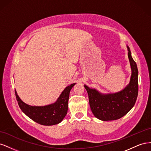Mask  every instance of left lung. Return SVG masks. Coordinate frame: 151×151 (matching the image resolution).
<instances>
[{"label": "left lung", "instance_id": "left-lung-1", "mask_svg": "<svg viewBox=\"0 0 151 151\" xmlns=\"http://www.w3.org/2000/svg\"><path fill=\"white\" fill-rule=\"evenodd\" d=\"M127 49L132 75L129 84L124 89L116 93L102 94L84 85L91 111L95 117L102 121L115 120L123 117L134 107L137 98L138 69L129 47Z\"/></svg>", "mask_w": 151, "mask_h": 151}]
</instances>
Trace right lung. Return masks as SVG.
Instances as JSON below:
<instances>
[{"mask_svg":"<svg viewBox=\"0 0 151 151\" xmlns=\"http://www.w3.org/2000/svg\"><path fill=\"white\" fill-rule=\"evenodd\" d=\"M75 84L74 83L66 87L54 103L43 106L26 104L20 99L15 90L16 97L22 111L31 120L42 125H53L60 123L67 115L70 91Z\"/></svg>","mask_w":151,"mask_h":151,"instance_id":"1","label":"right lung"}]
</instances>
